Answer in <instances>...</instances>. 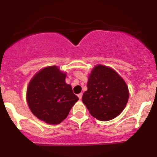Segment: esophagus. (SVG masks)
I'll return each mask as SVG.
<instances>
[{
	"label": "esophagus",
	"instance_id": "obj_1",
	"mask_svg": "<svg viewBox=\"0 0 157 157\" xmlns=\"http://www.w3.org/2000/svg\"><path fill=\"white\" fill-rule=\"evenodd\" d=\"M77 96H78V97H79V99H80V100H81V99H82V93L79 94H78V95H77Z\"/></svg>",
	"mask_w": 157,
	"mask_h": 157
}]
</instances>
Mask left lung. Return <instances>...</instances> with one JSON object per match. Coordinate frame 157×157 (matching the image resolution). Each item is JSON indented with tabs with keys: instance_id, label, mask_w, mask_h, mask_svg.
Instances as JSON below:
<instances>
[{
	"instance_id": "obj_1",
	"label": "left lung",
	"mask_w": 157,
	"mask_h": 157,
	"mask_svg": "<svg viewBox=\"0 0 157 157\" xmlns=\"http://www.w3.org/2000/svg\"><path fill=\"white\" fill-rule=\"evenodd\" d=\"M87 87L82 95V102L91 116L100 121H109L117 117L128 100L125 82L108 66L97 65L93 68Z\"/></svg>"
}]
</instances>
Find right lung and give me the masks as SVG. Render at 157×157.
Masks as SVG:
<instances>
[{"label":"right lung","mask_w":157,"mask_h":157,"mask_svg":"<svg viewBox=\"0 0 157 157\" xmlns=\"http://www.w3.org/2000/svg\"><path fill=\"white\" fill-rule=\"evenodd\" d=\"M66 73L57 66H48L32 77L26 91L30 110L39 120L48 124L60 123L67 117L79 100L70 85L65 82Z\"/></svg>","instance_id":"1"}]
</instances>
